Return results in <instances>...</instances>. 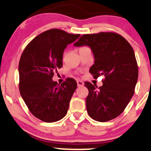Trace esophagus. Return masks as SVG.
Returning a JSON list of instances; mask_svg holds the SVG:
<instances>
[{
    "label": "esophagus",
    "mask_w": 151,
    "mask_h": 151,
    "mask_svg": "<svg viewBox=\"0 0 151 151\" xmlns=\"http://www.w3.org/2000/svg\"><path fill=\"white\" fill-rule=\"evenodd\" d=\"M77 82V85H78V87H82V86L84 85V82H82V81L78 80Z\"/></svg>",
    "instance_id": "34e87169"
}]
</instances>
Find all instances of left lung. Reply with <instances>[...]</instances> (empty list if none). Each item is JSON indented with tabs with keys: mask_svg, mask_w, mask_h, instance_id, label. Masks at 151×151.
Segmentation results:
<instances>
[{
	"mask_svg": "<svg viewBox=\"0 0 151 151\" xmlns=\"http://www.w3.org/2000/svg\"><path fill=\"white\" fill-rule=\"evenodd\" d=\"M74 45L89 46L94 57L89 69L94 79L103 75L102 87L89 82L86 107L89 117L107 122L123 112L135 92L138 68L133 49L121 35L115 32L84 34Z\"/></svg>",
	"mask_w": 151,
	"mask_h": 151,
	"instance_id": "8db88e82",
	"label": "left lung"
}]
</instances>
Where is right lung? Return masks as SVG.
Wrapping results in <instances>:
<instances>
[{"label":"right lung","mask_w":151,"mask_h":151,"mask_svg":"<svg viewBox=\"0 0 151 151\" xmlns=\"http://www.w3.org/2000/svg\"><path fill=\"white\" fill-rule=\"evenodd\" d=\"M79 36L61 29L48 30L29 42L21 54L20 93L31 113L42 121H58L67 114L77 82L68 78L59 85L52 77L62 67L65 48Z\"/></svg>","instance_id":"add662e5"}]
</instances>
